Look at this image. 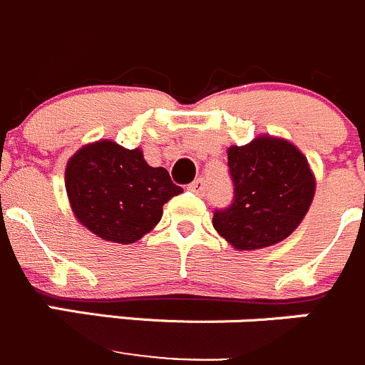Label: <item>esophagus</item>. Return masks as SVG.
Masks as SVG:
<instances>
[{
	"label": "esophagus",
	"mask_w": 365,
	"mask_h": 365,
	"mask_svg": "<svg viewBox=\"0 0 365 365\" xmlns=\"http://www.w3.org/2000/svg\"><path fill=\"white\" fill-rule=\"evenodd\" d=\"M187 189H189L190 192L197 194V196H203L205 190H207V182H205L203 178H197V180H194V182L190 183V185L187 187Z\"/></svg>",
	"instance_id": "34e87169"
}]
</instances>
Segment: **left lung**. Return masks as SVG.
<instances>
[{
    "label": "left lung",
    "instance_id": "8db88e82",
    "mask_svg": "<svg viewBox=\"0 0 365 365\" xmlns=\"http://www.w3.org/2000/svg\"><path fill=\"white\" fill-rule=\"evenodd\" d=\"M233 182L230 207L212 225L235 250H260L287 239L309 212L316 178L305 155L289 140L260 135L228 148Z\"/></svg>",
    "mask_w": 365,
    "mask_h": 365
}]
</instances>
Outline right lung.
<instances>
[{"mask_svg": "<svg viewBox=\"0 0 365 365\" xmlns=\"http://www.w3.org/2000/svg\"><path fill=\"white\" fill-rule=\"evenodd\" d=\"M66 190L85 228L103 240L132 244L158 225L162 207L183 189L164 168H151L139 148L98 140L69 158Z\"/></svg>", "mask_w": 365, "mask_h": 365, "instance_id": "right-lung-1", "label": "right lung"}]
</instances>
